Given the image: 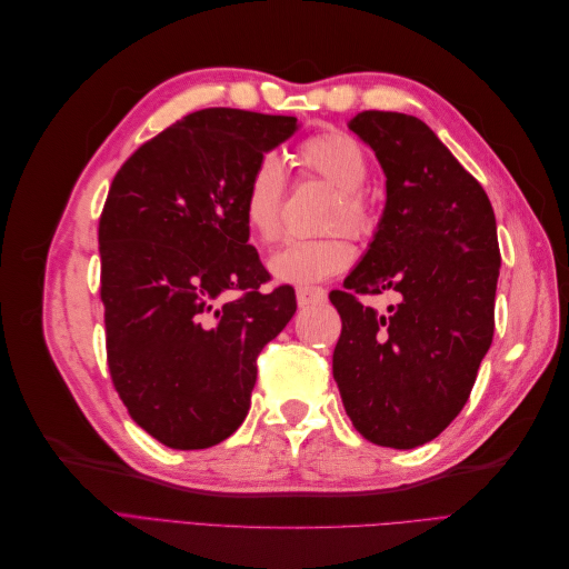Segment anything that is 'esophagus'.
I'll return each instance as SVG.
<instances>
[{
  "instance_id": "obj_1",
  "label": "esophagus",
  "mask_w": 569,
  "mask_h": 569,
  "mask_svg": "<svg viewBox=\"0 0 569 569\" xmlns=\"http://www.w3.org/2000/svg\"><path fill=\"white\" fill-rule=\"evenodd\" d=\"M327 299V291L322 287H299L297 289V303L303 306H313V303H322Z\"/></svg>"
}]
</instances>
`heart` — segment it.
Instances as JSON below:
<instances>
[{
	"label": "heart",
	"mask_w": 569,
	"mask_h": 569,
	"mask_svg": "<svg viewBox=\"0 0 569 569\" xmlns=\"http://www.w3.org/2000/svg\"><path fill=\"white\" fill-rule=\"evenodd\" d=\"M297 163L337 187V201L330 228L343 226L353 237H366L375 228V211L363 187L370 173L368 153L356 137L341 130L308 134L297 144ZM284 176L280 163L263 157L251 170L239 197L244 228L258 242H274L282 232ZM353 261V247L343 232L313 239H289L270 256L268 268L274 280L287 284H313L347 270Z\"/></svg>",
	"instance_id": "b5f03b06"
}]
</instances>
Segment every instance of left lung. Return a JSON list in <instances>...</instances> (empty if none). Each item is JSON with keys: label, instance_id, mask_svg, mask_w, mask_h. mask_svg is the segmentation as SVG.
I'll return each mask as SVG.
<instances>
[{"label": "left lung", "instance_id": "obj_1", "mask_svg": "<svg viewBox=\"0 0 569 569\" xmlns=\"http://www.w3.org/2000/svg\"><path fill=\"white\" fill-rule=\"evenodd\" d=\"M349 128L387 176V206L368 253L330 295L341 316L332 372L368 441L416 449L468 403L493 339L501 270L496 218L481 184L420 118L363 111ZM396 290L377 315L357 299Z\"/></svg>", "mask_w": 569, "mask_h": 569}]
</instances>
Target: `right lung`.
I'll list each match as a JSON object with an SVG mask.
<instances>
[{"mask_svg": "<svg viewBox=\"0 0 569 569\" xmlns=\"http://www.w3.org/2000/svg\"><path fill=\"white\" fill-rule=\"evenodd\" d=\"M295 116L203 109L120 166L99 218L101 303L113 387L130 418L180 451L244 422L256 358L297 311L272 291L239 197Z\"/></svg>", "mask_w": 569, "mask_h": 569, "instance_id": "obj_1", "label": "right lung"}]
</instances>
